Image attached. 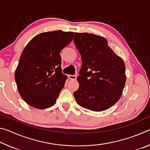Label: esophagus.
I'll return each mask as SVG.
<instances>
[{
  "instance_id": "34e87169",
  "label": "esophagus",
  "mask_w": 150,
  "mask_h": 150,
  "mask_svg": "<svg viewBox=\"0 0 150 150\" xmlns=\"http://www.w3.org/2000/svg\"><path fill=\"white\" fill-rule=\"evenodd\" d=\"M69 78L71 80H76V79H77V75H69Z\"/></svg>"
}]
</instances>
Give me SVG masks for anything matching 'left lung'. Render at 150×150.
<instances>
[{
	"mask_svg": "<svg viewBox=\"0 0 150 150\" xmlns=\"http://www.w3.org/2000/svg\"><path fill=\"white\" fill-rule=\"evenodd\" d=\"M74 43L82 60L76 102L93 111L107 110L120 99L125 86L124 61L99 35L75 33Z\"/></svg>",
	"mask_w": 150,
	"mask_h": 150,
	"instance_id": "1",
	"label": "left lung"
}]
</instances>
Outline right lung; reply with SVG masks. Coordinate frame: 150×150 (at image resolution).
Here are the masks:
<instances>
[{"instance_id": "1", "label": "right lung", "mask_w": 150, "mask_h": 150, "mask_svg": "<svg viewBox=\"0 0 150 150\" xmlns=\"http://www.w3.org/2000/svg\"><path fill=\"white\" fill-rule=\"evenodd\" d=\"M74 32H42L30 40L15 71L19 94L32 107L44 109L56 103L67 75L62 73L60 52L72 42Z\"/></svg>"}]
</instances>
